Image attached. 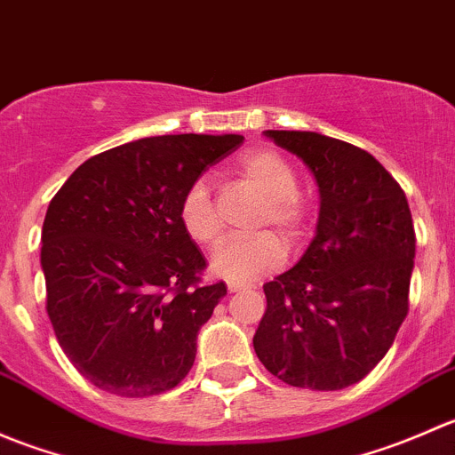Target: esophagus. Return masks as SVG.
I'll use <instances>...</instances> for the list:
<instances>
[{"mask_svg":"<svg viewBox=\"0 0 455 455\" xmlns=\"http://www.w3.org/2000/svg\"><path fill=\"white\" fill-rule=\"evenodd\" d=\"M246 283H235V282H228V291L237 292V291H244Z\"/></svg>","mask_w":455,"mask_h":455,"instance_id":"esophagus-1","label":"esophagus"}]
</instances>
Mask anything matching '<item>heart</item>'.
Returning a JSON list of instances; mask_svg holds the SVG:
<instances>
[{
    "instance_id": "obj_1",
    "label": "heart",
    "mask_w": 455,
    "mask_h": 455,
    "mask_svg": "<svg viewBox=\"0 0 455 455\" xmlns=\"http://www.w3.org/2000/svg\"><path fill=\"white\" fill-rule=\"evenodd\" d=\"M240 176L259 191L268 206L261 224H275L291 240H299L310 227V209L297 196L295 169L273 149H249L237 163ZM180 222L187 235L200 246L213 249L222 237V224L215 213L209 187L202 180L191 182L180 200ZM286 261V246L275 233L264 231L251 237H231L222 242L211 257L215 275L231 282H251L277 270Z\"/></svg>"
}]
</instances>
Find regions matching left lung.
Here are the masks:
<instances>
[{
    "instance_id": "1",
    "label": "left lung",
    "mask_w": 455,
    "mask_h": 455,
    "mask_svg": "<svg viewBox=\"0 0 455 455\" xmlns=\"http://www.w3.org/2000/svg\"><path fill=\"white\" fill-rule=\"evenodd\" d=\"M304 160L319 187L316 233L291 270L264 283L257 359L292 387L359 383L410 310L416 233L405 191L363 151L316 132H264Z\"/></svg>"
}]
</instances>
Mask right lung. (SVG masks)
<instances>
[{
    "mask_svg": "<svg viewBox=\"0 0 455 455\" xmlns=\"http://www.w3.org/2000/svg\"><path fill=\"white\" fill-rule=\"evenodd\" d=\"M244 136L176 134L85 160L50 200L41 231L45 310L76 370L116 396L176 387L227 283H200L206 259L180 200Z\"/></svg>",
    "mask_w": 455,
    "mask_h": 455,
    "instance_id": "add662e5",
    "label": "right lung"
}]
</instances>
